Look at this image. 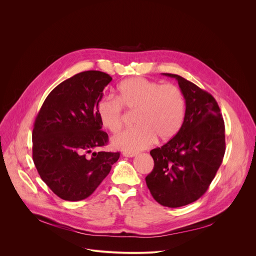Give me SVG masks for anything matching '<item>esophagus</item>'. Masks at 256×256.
Wrapping results in <instances>:
<instances>
[{
	"label": "esophagus",
	"instance_id": "34e87169",
	"mask_svg": "<svg viewBox=\"0 0 256 256\" xmlns=\"http://www.w3.org/2000/svg\"><path fill=\"white\" fill-rule=\"evenodd\" d=\"M136 155H138V153H124V156L128 157V158H132V157H136Z\"/></svg>",
	"mask_w": 256,
	"mask_h": 256
}]
</instances>
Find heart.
<instances>
[{
	"instance_id": "obj_1",
	"label": "heart",
	"mask_w": 256,
	"mask_h": 256,
	"mask_svg": "<svg viewBox=\"0 0 256 256\" xmlns=\"http://www.w3.org/2000/svg\"><path fill=\"white\" fill-rule=\"evenodd\" d=\"M122 106L136 110L138 126L112 138V146L124 153H138L158 138L167 142L177 134L186 116V98L174 84L161 85L144 78H132L118 87L116 99L105 97L97 105V116L104 128L112 132L122 126Z\"/></svg>"
}]
</instances>
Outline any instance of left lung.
<instances>
[{"label": "left lung", "mask_w": 256, "mask_h": 256, "mask_svg": "<svg viewBox=\"0 0 256 256\" xmlns=\"http://www.w3.org/2000/svg\"><path fill=\"white\" fill-rule=\"evenodd\" d=\"M186 98V116L175 136L150 154L154 169L146 184L157 202L179 208L198 200L208 188L225 154V124L214 98L178 75Z\"/></svg>", "instance_id": "obj_1"}]
</instances>
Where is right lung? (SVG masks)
<instances>
[{
  "label": "right lung",
  "instance_id": "obj_1",
  "mask_svg": "<svg viewBox=\"0 0 256 256\" xmlns=\"http://www.w3.org/2000/svg\"><path fill=\"white\" fill-rule=\"evenodd\" d=\"M112 80L99 70L79 72L48 94L36 116L33 162L62 200L78 202L91 196L120 158L118 152H94L108 142L97 105Z\"/></svg>",
  "mask_w": 256,
  "mask_h": 256
}]
</instances>
